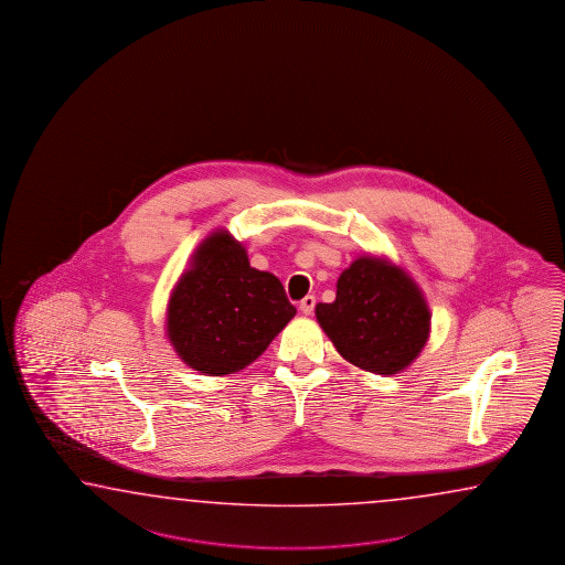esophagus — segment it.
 <instances>
[{"label": "esophagus", "instance_id": "1", "mask_svg": "<svg viewBox=\"0 0 565 565\" xmlns=\"http://www.w3.org/2000/svg\"><path fill=\"white\" fill-rule=\"evenodd\" d=\"M315 305H317V299L315 297H305V299L300 300L299 309L302 315H312V310H315Z\"/></svg>", "mask_w": 565, "mask_h": 565}]
</instances>
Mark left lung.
<instances>
[{
    "label": "left lung",
    "instance_id": "obj_1",
    "mask_svg": "<svg viewBox=\"0 0 565 565\" xmlns=\"http://www.w3.org/2000/svg\"><path fill=\"white\" fill-rule=\"evenodd\" d=\"M315 315L339 354L375 375L407 369L431 331V312L417 282L376 256H359L344 268L337 299L319 302Z\"/></svg>",
    "mask_w": 565,
    "mask_h": 565
}]
</instances>
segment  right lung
<instances>
[{
	"instance_id": "1",
	"label": "right lung",
	"mask_w": 565,
	"mask_h": 565,
	"mask_svg": "<svg viewBox=\"0 0 565 565\" xmlns=\"http://www.w3.org/2000/svg\"><path fill=\"white\" fill-rule=\"evenodd\" d=\"M297 315L275 275L256 270L228 231L206 236L168 300L178 356L209 376L250 365Z\"/></svg>"
}]
</instances>
